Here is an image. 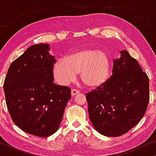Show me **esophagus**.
<instances>
[{
	"mask_svg": "<svg viewBox=\"0 0 156 156\" xmlns=\"http://www.w3.org/2000/svg\"><path fill=\"white\" fill-rule=\"evenodd\" d=\"M80 92V91L77 90V89H72V91H71V94L72 96H75L76 94H79Z\"/></svg>",
	"mask_w": 156,
	"mask_h": 156,
	"instance_id": "34e87169",
	"label": "esophagus"
}]
</instances>
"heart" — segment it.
Listing matches in <instances>:
<instances>
[{
    "label": "heart",
    "instance_id": "obj_1",
    "mask_svg": "<svg viewBox=\"0 0 156 156\" xmlns=\"http://www.w3.org/2000/svg\"><path fill=\"white\" fill-rule=\"evenodd\" d=\"M80 72L82 81L89 87H98L108 80L111 72V60L106 52L97 49L84 48L57 59L53 75L61 85L75 80Z\"/></svg>",
    "mask_w": 156,
    "mask_h": 156
}]
</instances>
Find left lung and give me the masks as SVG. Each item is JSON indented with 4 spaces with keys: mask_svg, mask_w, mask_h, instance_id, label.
I'll return each instance as SVG.
<instances>
[{
    "mask_svg": "<svg viewBox=\"0 0 156 156\" xmlns=\"http://www.w3.org/2000/svg\"><path fill=\"white\" fill-rule=\"evenodd\" d=\"M120 53L109 80L86 95L94 128L108 137L123 135L137 125L149 102L148 76L126 50Z\"/></svg>",
    "mask_w": 156,
    "mask_h": 156,
    "instance_id": "obj_1",
    "label": "left lung"
}]
</instances>
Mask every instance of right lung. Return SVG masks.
<instances>
[{"instance_id": "right-lung-1", "label": "right lung", "mask_w": 156, "mask_h": 156, "mask_svg": "<svg viewBox=\"0 0 156 156\" xmlns=\"http://www.w3.org/2000/svg\"><path fill=\"white\" fill-rule=\"evenodd\" d=\"M48 44L32 45L12 62L4 81L6 105L20 129L48 137L59 129L71 89L55 84Z\"/></svg>"}]
</instances>
